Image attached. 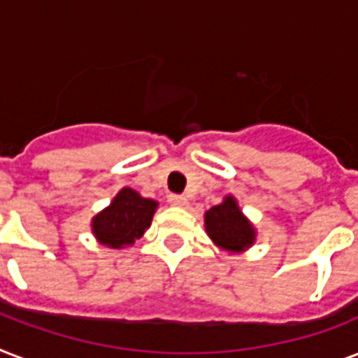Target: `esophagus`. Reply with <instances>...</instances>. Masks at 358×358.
I'll list each match as a JSON object with an SVG mask.
<instances>
[{
	"label": "esophagus",
	"mask_w": 358,
	"mask_h": 358,
	"mask_svg": "<svg viewBox=\"0 0 358 358\" xmlns=\"http://www.w3.org/2000/svg\"><path fill=\"white\" fill-rule=\"evenodd\" d=\"M169 202L173 204V206H187L189 204V201H187V196L185 195H176V193H173V195H169Z\"/></svg>",
	"instance_id": "34e87169"
}]
</instances>
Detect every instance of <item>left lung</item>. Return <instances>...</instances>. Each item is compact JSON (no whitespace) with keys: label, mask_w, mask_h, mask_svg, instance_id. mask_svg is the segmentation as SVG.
Instances as JSON below:
<instances>
[{"label":"left lung","mask_w":358,"mask_h":358,"mask_svg":"<svg viewBox=\"0 0 358 358\" xmlns=\"http://www.w3.org/2000/svg\"><path fill=\"white\" fill-rule=\"evenodd\" d=\"M204 223L208 236L227 250H243L255 241V229L241 215L232 196H227L223 204L206 212Z\"/></svg>","instance_id":"obj_1"}]
</instances>
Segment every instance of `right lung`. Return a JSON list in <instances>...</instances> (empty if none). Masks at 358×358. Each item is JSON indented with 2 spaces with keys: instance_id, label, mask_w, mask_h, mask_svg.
<instances>
[{
  "instance_id": "obj_1",
  "label": "right lung",
  "mask_w": 358,
  "mask_h": 358,
  "mask_svg": "<svg viewBox=\"0 0 358 358\" xmlns=\"http://www.w3.org/2000/svg\"><path fill=\"white\" fill-rule=\"evenodd\" d=\"M156 206V201L143 199L134 189L124 187L111 206L92 219V232L100 243L113 249L131 245L150 227Z\"/></svg>"
}]
</instances>
